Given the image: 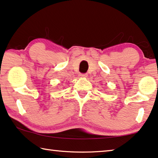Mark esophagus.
I'll list each match as a JSON object with an SVG mask.
<instances>
[{"instance_id":"obj_1","label":"esophagus","mask_w":158,"mask_h":158,"mask_svg":"<svg viewBox=\"0 0 158 158\" xmlns=\"http://www.w3.org/2000/svg\"><path fill=\"white\" fill-rule=\"evenodd\" d=\"M79 77H87V74H86V73H81V74H79Z\"/></svg>"}]
</instances>
